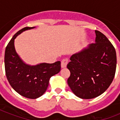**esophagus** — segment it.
<instances>
[{
    "instance_id": "34e87169",
    "label": "esophagus",
    "mask_w": 120,
    "mask_h": 120,
    "mask_svg": "<svg viewBox=\"0 0 120 120\" xmlns=\"http://www.w3.org/2000/svg\"><path fill=\"white\" fill-rule=\"evenodd\" d=\"M67 64H68V60L67 59H63L62 60V62H61V67L62 68H65L67 65Z\"/></svg>"
}]
</instances>
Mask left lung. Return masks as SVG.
Listing matches in <instances>:
<instances>
[{
  "instance_id": "1",
  "label": "left lung",
  "mask_w": 120,
  "mask_h": 120,
  "mask_svg": "<svg viewBox=\"0 0 120 120\" xmlns=\"http://www.w3.org/2000/svg\"><path fill=\"white\" fill-rule=\"evenodd\" d=\"M95 43L72 55L67 68L68 86L77 97L91 99L103 93L115 75L116 53L113 45L100 31L95 30Z\"/></svg>"
}]
</instances>
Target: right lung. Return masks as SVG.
I'll return each mask as SVG.
<instances>
[{"label": "right lung", "instance_id": "add662e5", "mask_svg": "<svg viewBox=\"0 0 120 120\" xmlns=\"http://www.w3.org/2000/svg\"><path fill=\"white\" fill-rule=\"evenodd\" d=\"M34 27H25L14 35L5 52V70L7 79L13 89L22 96L30 99L41 97L47 90L51 77L59 73L61 62L41 63L29 65L22 61L17 53L14 40L22 32Z\"/></svg>", "mask_w": 120, "mask_h": 120}]
</instances>
